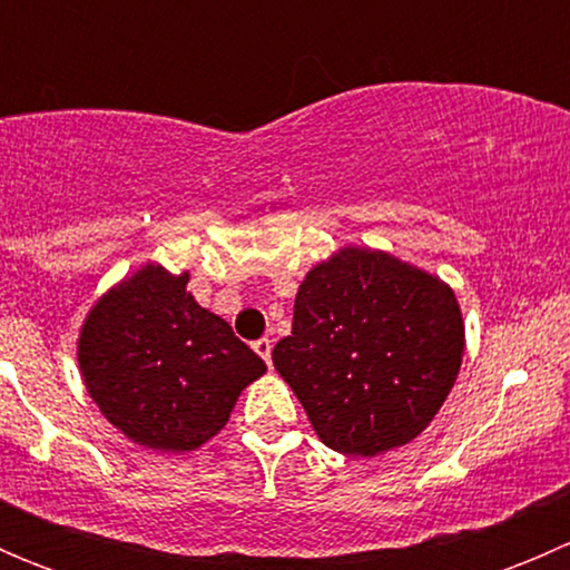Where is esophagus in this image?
Returning <instances> with one entry per match:
<instances>
[{"label": "esophagus", "mask_w": 570, "mask_h": 570, "mask_svg": "<svg viewBox=\"0 0 570 570\" xmlns=\"http://www.w3.org/2000/svg\"><path fill=\"white\" fill-rule=\"evenodd\" d=\"M253 350H256V353L262 355V358L267 361V364H269V353H273V342H269L267 336L258 338V342H253Z\"/></svg>", "instance_id": "obj_1"}]
</instances>
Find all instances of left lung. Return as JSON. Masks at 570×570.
I'll return each mask as SVG.
<instances>
[{
	"mask_svg": "<svg viewBox=\"0 0 570 570\" xmlns=\"http://www.w3.org/2000/svg\"><path fill=\"white\" fill-rule=\"evenodd\" d=\"M455 292L392 253L342 248L308 269L273 364L322 444L375 458L416 439L463 361Z\"/></svg>",
	"mask_w": 570,
	"mask_h": 570,
	"instance_id": "obj_1",
	"label": "left lung"
}]
</instances>
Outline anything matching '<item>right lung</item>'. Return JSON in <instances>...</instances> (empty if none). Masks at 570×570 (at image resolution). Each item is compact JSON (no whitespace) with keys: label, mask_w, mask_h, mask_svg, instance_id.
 Here are the masks:
<instances>
[{"label":"right lung","mask_w":570,"mask_h":570,"mask_svg":"<svg viewBox=\"0 0 570 570\" xmlns=\"http://www.w3.org/2000/svg\"><path fill=\"white\" fill-rule=\"evenodd\" d=\"M189 275L146 264L99 297L79 331V372L107 422L135 444L189 452L220 433L267 364L187 292Z\"/></svg>","instance_id":"obj_1"}]
</instances>
